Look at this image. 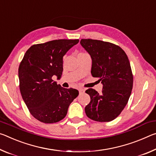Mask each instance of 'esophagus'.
Returning a JSON list of instances; mask_svg holds the SVG:
<instances>
[{"label":"esophagus","mask_w":156,"mask_h":156,"mask_svg":"<svg viewBox=\"0 0 156 156\" xmlns=\"http://www.w3.org/2000/svg\"><path fill=\"white\" fill-rule=\"evenodd\" d=\"M84 91H85V90H84L83 88H79V92H80V93H84Z\"/></svg>","instance_id":"obj_1"}]
</instances>
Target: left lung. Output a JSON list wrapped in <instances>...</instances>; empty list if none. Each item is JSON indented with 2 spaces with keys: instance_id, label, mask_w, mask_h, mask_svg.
Here are the masks:
<instances>
[{
  "instance_id": "1",
  "label": "left lung",
  "mask_w": 156,
  "mask_h": 156,
  "mask_svg": "<svg viewBox=\"0 0 156 156\" xmlns=\"http://www.w3.org/2000/svg\"><path fill=\"white\" fill-rule=\"evenodd\" d=\"M80 43L91 57L92 76L103 84L101 94L93 88L86 90L90 97L86 114L94 121L111 122L123 111L131 94L133 76L128 57L120 47L109 42L88 39Z\"/></svg>"
}]
</instances>
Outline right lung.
Wrapping results in <instances>:
<instances>
[{"mask_svg":"<svg viewBox=\"0 0 156 156\" xmlns=\"http://www.w3.org/2000/svg\"><path fill=\"white\" fill-rule=\"evenodd\" d=\"M79 39H58L33 45L19 68V88L32 115L45 124L61 121L79 95L76 89L64 88L52 80L61 77L63 57Z\"/></svg>","mask_w":156,"mask_h":156,"instance_id":"obj_1","label":"right lung"}]
</instances>
